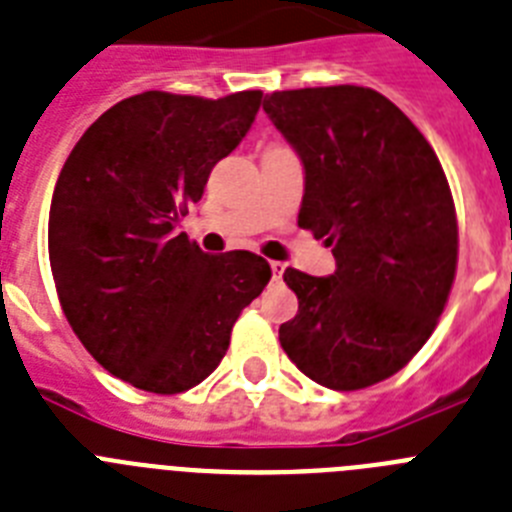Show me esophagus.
<instances>
[{"mask_svg": "<svg viewBox=\"0 0 512 512\" xmlns=\"http://www.w3.org/2000/svg\"><path fill=\"white\" fill-rule=\"evenodd\" d=\"M269 266H272V277L282 279V274H285V264H282V261H269Z\"/></svg>", "mask_w": 512, "mask_h": 512, "instance_id": "esophagus-1", "label": "esophagus"}]
</instances>
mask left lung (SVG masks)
<instances>
[{
  "mask_svg": "<svg viewBox=\"0 0 512 512\" xmlns=\"http://www.w3.org/2000/svg\"><path fill=\"white\" fill-rule=\"evenodd\" d=\"M264 111L305 173L298 225L336 259L287 269L298 316L279 342L310 381L357 391L399 373L435 331L458 259L453 196L422 131L370 87L282 90Z\"/></svg>",
  "mask_w": 512,
  "mask_h": 512,
  "instance_id": "left-lung-1",
  "label": "left lung"
}]
</instances>
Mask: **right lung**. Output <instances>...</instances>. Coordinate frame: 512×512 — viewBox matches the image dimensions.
Wrapping results in <instances>:
<instances>
[{
	"instance_id": "1",
	"label": "right lung",
	"mask_w": 512,
	"mask_h": 512,
	"mask_svg": "<svg viewBox=\"0 0 512 512\" xmlns=\"http://www.w3.org/2000/svg\"><path fill=\"white\" fill-rule=\"evenodd\" d=\"M261 90L207 100L160 90L108 108L74 144L48 214V259L74 334L111 375L152 393L202 383L272 269L209 256L178 233L212 168L246 137Z\"/></svg>"
}]
</instances>
